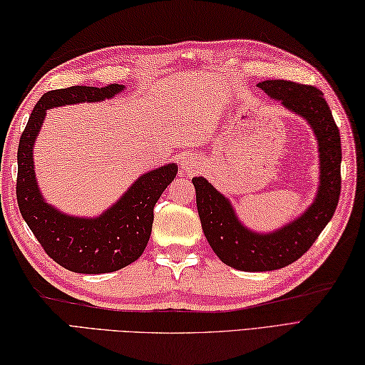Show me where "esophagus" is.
<instances>
[{"instance_id": "obj_1", "label": "esophagus", "mask_w": 365, "mask_h": 365, "mask_svg": "<svg viewBox=\"0 0 365 365\" xmlns=\"http://www.w3.org/2000/svg\"><path fill=\"white\" fill-rule=\"evenodd\" d=\"M197 170H199V161L196 158H192V157L183 158V161H182V173L185 175H190L191 177V175H195Z\"/></svg>"}]
</instances>
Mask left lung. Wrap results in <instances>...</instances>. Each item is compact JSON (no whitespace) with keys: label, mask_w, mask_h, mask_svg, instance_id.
<instances>
[{"label":"left lung","mask_w":365,"mask_h":365,"mask_svg":"<svg viewBox=\"0 0 365 365\" xmlns=\"http://www.w3.org/2000/svg\"><path fill=\"white\" fill-rule=\"evenodd\" d=\"M257 86L311 125L319 143L320 185L312 205L297 220L269 234L243 226L230 200L204 177L192 178L207 242L226 265L242 271H271L298 260L327 227L340 196V133L323 92L307 84L267 80Z\"/></svg>","instance_id":"obj_1"}]
</instances>
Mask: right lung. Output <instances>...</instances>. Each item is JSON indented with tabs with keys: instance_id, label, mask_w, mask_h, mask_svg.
<instances>
[{
	"instance_id": "obj_1",
	"label": "right lung",
	"mask_w": 365,
	"mask_h": 365,
	"mask_svg": "<svg viewBox=\"0 0 365 365\" xmlns=\"http://www.w3.org/2000/svg\"><path fill=\"white\" fill-rule=\"evenodd\" d=\"M125 89L122 84L105 88L72 86L50 91L36 103L20 136L17 163V202L23 220L43 251L66 269L83 274L118 271L138 260L150 238L153 207L174 180L175 163L138 177L118 202L97 218H80L46 204L36 180L33 147L46 110L54 106L102 102Z\"/></svg>"
}]
</instances>
